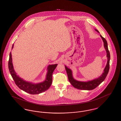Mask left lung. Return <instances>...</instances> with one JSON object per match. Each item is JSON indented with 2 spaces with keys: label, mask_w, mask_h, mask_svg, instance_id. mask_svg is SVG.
<instances>
[{
  "label": "left lung",
  "mask_w": 121,
  "mask_h": 121,
  "mask_svg": "<svg viewBox=\"0 0 121 121\" xmlns=\"http://www.w3.org/2000/svg\"><path fill=\"white\" fill-rule=\"evenodd\" d=\"M97 32L99 33V31L97 29H95ZM101 38L104 41V46L106 49L107 52V57L108 58V62L106 67L104 69V72L101 76L98 78L96 79H95L93 80L89 81L88 82H80L76 80L73 77L72 72L71 69H69L66 66H65V68L66 70L68 77L70 82L71 84L74 86L75 88H76L80 90H91L94 89L96 87L99 85L106 78L107 76L108 75L109 70L110 59V55L108 46V43L105 39H104L103 37L100 35Z\"/></svg>",
  "instance_id": "left-lung-1"
}]
</instances>
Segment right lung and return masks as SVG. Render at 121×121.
Returning a JSON list of instances; mask_svg holds the SVG:
<instances>
[{"label":"right lung","instance_id":"add662e5","mask_svg":"<svg viewBox=\"0 0 121 121\" xmlns=\"http://www.w3.org/2000/svg\"><path fill=\"white\" fill-rule=\"evenodd\" d=\"M13 45L14 44H13L12 49L13 48ZM12 60L11 52L9 54L8 63L9 71L16 85L23 91L31 94H39L48 90L51 85L52 81V74L58 65L57 64L49 65L48 67V73L46 75L45 80L42 82L35 84L23 80L17 75V73L13 69Z\"/></svg>","mask_w":121,"mask_h":121}]
</instances>
